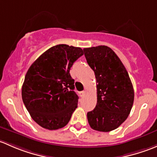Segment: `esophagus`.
Returning a JSON list of instances; mask_svg holds the SVG:
<instances>
[{
	"label": "esophagus",
	"mask_w": 157,
	"mask_h": 157,
	"mask_svg": "<svg viewBox=\"0 0 157 157\" xmlns=\"http://www.w3.org/2000/svg\"><path fill=\"white\" fill-rule=\"evenodd\" d=\"M79 94H80L81 97H84L85 95V90L80 91V92H79Z\"/></svg>",
	"instance_id": "esophagus-1"
}]
</instances>
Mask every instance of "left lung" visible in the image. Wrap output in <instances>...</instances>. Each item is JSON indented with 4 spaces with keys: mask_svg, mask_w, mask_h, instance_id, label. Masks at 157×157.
Masks as SVG:
<instances>
[{
    "mask_svg": "<svg viewBox=\"0 0 157 157\" xmlns=\"http://www.w3.org/2000/svg\"><path fill=\"white\" fill-rule=\"evenodd\" d=\"M94 72L98 101L87 113L94 130L108 132L117 128L128 116L134 103L133 85L126 69L110 48L104 45L84 48Z\"/></svg>",
    "mask_w": 157,
    "mask_h": 157,
    "instance_id": "8db88e82",
    "label": "left lung"
}]
</instances>
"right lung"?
Masks as SVG:
<instances>
[{
    "label": "right lung",
    "mask_w": 157,
    "mask_h": 157,
    "mask_svg": "<svg viewBox=\"0 0 157 157\" xmlns=\"http://www.w3.org/2000/svg\"><path fill=\"white\" fill-rule=\"evenodd\" d=\"M84 54L80 48L58 44L43 53L27 71L22 98L40 126L56 130L67 125L78 106L75 81L69 70Z\"/></svg>",
    "instance_id": "1"
}]
</instances>
